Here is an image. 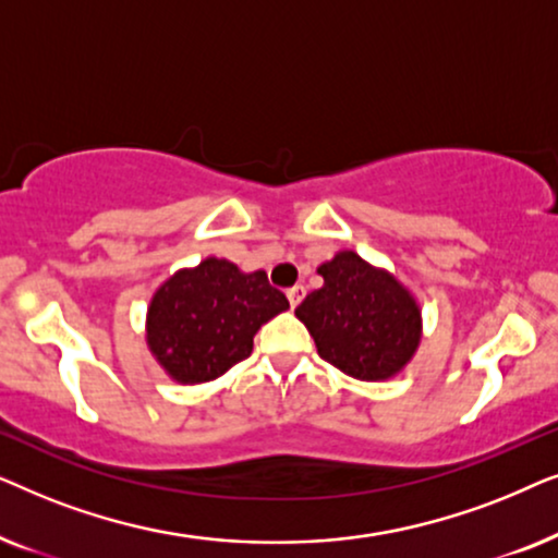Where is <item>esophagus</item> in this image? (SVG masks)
<instances>
[{
  "mask_svg": "<svg viewBox=\"0 0 558 558\" xmlns=\"http://www.w3.org/2000/svg\"><path fill=\"white\" fill-rule=\"evenodd\" d=\"M304 294H307V289H304L302 284H296V287H292V289H287L289 304H292V307H296V304H300V302L304 300Z\"/></svg>",
  "mask_w": 558,
  "mask_h": 558,
  "instance_id": "34e87169",
  "label": "esophagus"
}]
</instances>
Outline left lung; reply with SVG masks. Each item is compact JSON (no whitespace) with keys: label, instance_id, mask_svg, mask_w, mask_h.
Wrapping results in <instances>:
<instances>
[{"label":"left lung","instance_id":"left-lung-1","mask_svg":"<svg viewBox=\"0 0 558 558\" xmlns=\"http://www.w3.org/2000/svg\"><path fill=\"white\" fill-rule=\"evenodd\" d=\"M325 284L294 315L315 338L317 353L357 380L396 378L422 342V307L388 269L342 248L319 264Z\"/></svg>","mask_w":558,"mask_h":558}]
</instances>
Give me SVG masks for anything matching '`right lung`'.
Returning a JSON list of instances; mask_svg holds the SVG:
<instances>
[{
	"label": "right lung",
	"mask_w": 558,
	"mask_h": 558,
	"mask_svg": "<svg viewBox=\"0 0 558 558\" xmlns=\"http://www.w3.org/2000/svg\"><path fill=\"white\" fill-rule=\"evenodd\" d=\"M289 310L266 271L208 256L174 271L147 307V348L174 384H208L251 355L258 327Z\"/></svg>",
	"instance_id": "right-lung-1"
}]
</instances>
